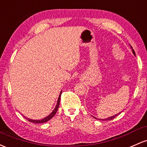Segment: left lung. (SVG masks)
<instances>
[{"instance_id": "1", "label": "left lung", "mask_w": 147, "mask_h": 147, "mask_svg": "<svg viewBox=\"0 0 147 147\" xmlns=\"http://www.w3.org/2000/svg\"><path fill=\"white\" fill-rule=\"evenodd\" d=\"M133 54H135V51H134V50L133 49ZM121 113V112H120ZM120 113H119V114H116V115H114V116H112V117H109V118H107V119H105V120H112V119H114L116 117H117V115H119V114H120Z\"/></svg>"}]
</instances>
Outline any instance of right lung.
<instances>
[{"instance_id": "1", "label": "right lung", "mask_w": 147, "mask_h": 147, "mask_svg": "<svg viewBox=\"0 0 147 147\" xmlns=\"http://www.w3.org/2000/svg\"><path fill=\"white\" fill-rule=\"evenodd\" d=\"M61 95V93L60 96H59V99H58V102H57V104H56V105L55 109H54V110H53V112H51L49 116H47V117H45V119H41V120H33V119H27V118H26V119L28 121H30V122H32V123H45V122L48 121L50 120V119L52 118V117H54V116L55 115L56 112H57L58 109H59V103H60Z\"/></svg>"}]
</instances>
